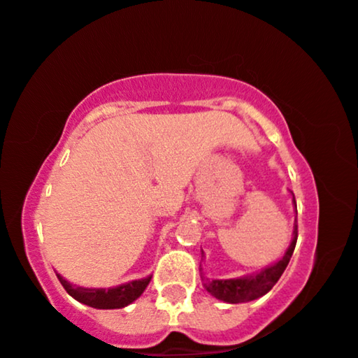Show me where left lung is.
<instances>
[{
	"instance_id": "8db88e82",
	"label": "left lung",
	"mask_w": 358,
	"mask_h": 358,
	"mask_svg": "<svg viewBox=\"0 0 358 358\" xmlns=\"http://www.w3.org/2000/svg\"><path fill=\"white\" fill-rule=\"evenodd\" d=\"M294 205H296V198H294ZM297 210V206H296ZM297 243V224L294 228V239L291 246L287 248L286 255L282 256V259L275 262V264L264 268L261 273L246 275V278L239 279H208L201 274L203 286L206 287V291L215 296L216 299L229 302V304H239V302H250L255 301L257 297H262L264 294H268L271 289L274 287V284L278 282L280 275L286 271L289 261H291L294 248Z\"/></svg>"
}]
</instances>
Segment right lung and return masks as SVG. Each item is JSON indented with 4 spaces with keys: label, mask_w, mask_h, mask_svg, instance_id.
I'll return each mask as SVG.
<instances>
[{
    "label": "right lung",
    "mask_w": 358,
    "mask_h": 358,
    "mask_svg": "<svg viewBox=\"0 0 358 358\" xmlns=\"http://www.w3.org/2000/svg\"><path fill=\"white\" fill-rule=\"evenodd\" d=\"M57 279L61 280L62 287L66 289L69 296L74 297L76 301L83 302L85 306L94 307V309H122V307L132 304L137 297L142 296L145 287L150 282V278L132 280V282L122 284V286L110 287V289H87L79 287L74 284L67 282L64 278L57 274Z\"/></svg>",
    "instance_id": "obj_1"
}]
</instances>
